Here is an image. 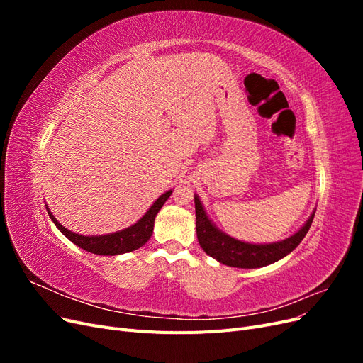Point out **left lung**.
Listing matches in <instances>:
<instances>
[{
    "label": "left lung",
    "instance_id": "left-lung-1",
    "mask_svg": "<svg viewBox=\"0 0 363 363\" xmlns=\"http://www.w3.org/2000/svg\"><path fill=\"white\" fill-rule=\"evenodd\" d=\"M195 201V221H196V238H199L200 247L206 255L213 257L219 263L233 268H262L271 265V263L283 259L300 245L306 233L312 225L316 208L300 230L286 239L277 240V242L268 244H252L239 240L219 230L215 223L208 218L206 208L199 195H194Z\"/></svg>",
    "mask_w": 363,
    "mask_h": 363
}]
</instances>
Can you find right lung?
Wrapping results in <instances>:
<instances>
[{"label": "right lung", "instance_id": "right-lung-1", "mask_svg": "<svg viewBox=\"0 0 363 363\" xmlns=\"http://www.w3.org/2000/svg\"><path fill=\"white\" fill-rule=\"evenodd\" d=\"M171 194H172V189L162 194L159 199L151 204L148 211L142 215L139 221H136L133 225L119 230V232H115V233L94 235V236H86V235L71 232V230L63 227L57 221L56 216L51 213L48 206L47 204L45 206H47V212L51 218V221L56 224V227L60 230V232L77 247H80L89 252H94V255L118 256V255H124V252L135 251L148 242V239L152 235V228H155V219L162 206L167 203V200L171 196Z\"/></svg>", "mask_w": 363, "mask_h": 363}]
</instances>
